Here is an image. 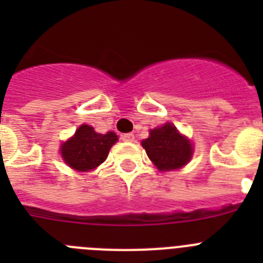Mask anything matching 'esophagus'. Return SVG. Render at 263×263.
<instances>
[{
    "label": "esophagus",
    "mask_w": 263,
    "mask_h": 263,
    "mask_svg": "<svg viewBox=\"0 0 263 263\" xmlns=\"http://www.w3.org/2000/svg\"><path fill=\"white\" fill-rule=\"evenodd\" d=\"M122 141H126V142H133L134 141V134L133 133H125L121 136Z\"/></svg>",
    "instance_id": "1"
}]
</instances>
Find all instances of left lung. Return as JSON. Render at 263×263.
I'll use <instances>...</instances> for the list:
<instances>
[{
	"label": "left lung",
	"instance_id": "8db88e82",
	"mask_svg": "<svg viewBox=\"0 0 263 263\" xmlns=\"http://www.w3.org/2000/svg\"><path fill=\"white\" fill-rule=\"evenodd\" d=\"M142 146L160 171L180 168L192 157L191 142L171 124L153 129Z\"/></svg>",
	"mask_w": 263,
	"mask_h": 263
}]
</instances>
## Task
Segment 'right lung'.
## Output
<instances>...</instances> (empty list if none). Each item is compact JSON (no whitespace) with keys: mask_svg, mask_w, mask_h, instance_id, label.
<instances>
[{"mask_svg":"<svg viewBox=\"0 0 263 263\" xmlns=\"http://www.w3.org/2000/svg\"><path fill=\"white\" fill-rule=\"evenodd\" d=\"M116 142L117 136L113 132L100 134L89 125H81L75 136L63 143L60 152L69 167L78 171H89L103 163Z\"/></svg>","mask_w":263,"mask_h":263,"instance_id":"right-lung-1","label":"right lung"}]
</instances>
